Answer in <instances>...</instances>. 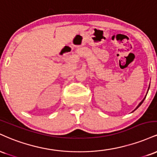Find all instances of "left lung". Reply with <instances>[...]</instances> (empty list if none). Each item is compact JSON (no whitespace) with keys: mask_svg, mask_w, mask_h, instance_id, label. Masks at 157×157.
<instances>
[{"mask_svg":"<svg viewBox=\"0 0 157 157\" xmlns=\"http://www.w3.org/2000/svg\"><path fill=\"white\" fill-rule=\"evenodd\" d=\"M149 88H150V86H149V87H148V90H149ZM146 96H147V94H146V95H145V97H144V99H143V100H142V101H141V102H140V103H139V105H138L137 106H136V109H134V111H135V110H136V109H138V108H139V107H140V106L142 105V102H143V101H144V100H145V97H146Z\"/></svg>","mask_w":157,"mask_h":157,"instance_id":"obj_1","label":"left lung"}]
</instances>
